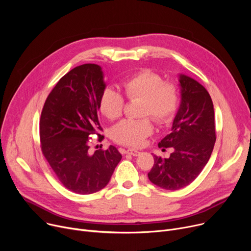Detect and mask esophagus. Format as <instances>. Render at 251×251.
<instances>
[{
  "label": "esophagus",
  "instance_id": "1",
  "mask_svg": "<svg viewBox=\"0 0 251 251\" xmlns=\"http://www.w3.org/2000/svg\"><path fill=\"white\" fill-rule=\"evenodd\" d=\"M127 153H129V154H131V155H133V156H137V155L140 154V151H137V150L129 149V150H127Z\"/></svg>",
  "mask_w": 251,
  "mask_h": 251
}]
</instances>
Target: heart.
Listing matches in <instances>:
<instances>
[{
    "mask_svg": "<svg viewBox=\"0 0 251 251\" xmlns=\"http://www.w3.org/2000/svg\"><path fill=\"white\" fill-rule=\"evenodd\" d=\"M124 95L130 100L142 99L140 116L142 119H126L112 129L114 141L129 147H141L146 138L153 132L151 116L159 124L169 123L176 114L180 96L177 85L164 81L161 75L144 69L122 82ZM100 112L110 120L120 118L126 107L124 97L112 87H105L100 97Z\"/></svg>",
    "mask_w": 251,
    "mask_h": 251,
    "instance_id": "1",
    "label": "heart"
}]
</instances>
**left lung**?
Instances as JSON below:
<instances>
[{
	"label": "left lung",
	"mask_w": 251,
	"mask_h": 251,
	"mask_svg": "<svg viewBox=\"0 0 251 251\" xmlns=\"http://www.w3.org/2000/svg\"><path fill=\"white\" fill-rule=\"evenodd\" d=\"M181 103L172 131L159 143L163 151L173 148L168 159L154 155L148 174L151 182L166 190L185 187L201 174L216 142L215 112L207 90L186 75H180Z\"/></svg>",
	"instance_id": "left-lung-1"
}]
</instances>
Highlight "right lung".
I'll return each instance as SVG.
<instances>
[{"label":"right lung","mask_w":251,"mask_h":251,"mask_svg":"<svg viewBox=\"0 0 251 251\" xmlns=\"http://www.w3.org/2000/svg\"><path fill=\"white\" fill-rule=\"evenodd\" d=\"M105 88L101 68L83 64L65 74L48 96L39 121L41 148L63 185L78 194H91L107 186L121 161L119 151L89 152L90 135L103 139L98 111Z\"/></svg>","instance_id":"add662e5"}]
</instances>
